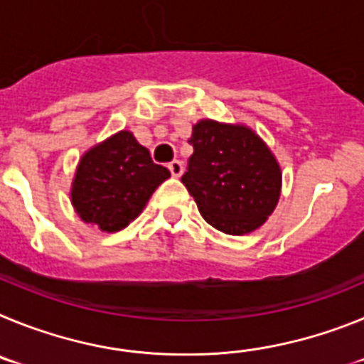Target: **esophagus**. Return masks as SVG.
Returning a JSON list of instances; mask_svg holds the SVG:
<instances>
[{"mask_svg":"<svg viewBox=\"0 0 364 364\" xmlns=\"http://www.w3.org/2000/svg\"><path fill=\"white\" fill-rule=\"evenodd\" d=\"M169 171H171L173 176H180L182 173H184V164L180 162V160H173V162H169Z\"/></svg>","mask_w":364,"mask_h":364,"instance_id":"1","label":"esophagus"}]
</instances>
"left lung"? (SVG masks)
Returning <instances> with one entry per match:
<instances>
[{"label":"left lung","mask_w":364,"mask_h":364,"mask_svg":"<svg viewBox=\"0 0 364 364\" xmlns=\"http://www.w3.org/2000/svg\"><path fill=\"white\" fill-rule=\"evenodd\" d=\"M193 154L182 184L208 224L228 235L257 230L281 195V167L262 140L244 125L200 120L189 138Z\"/></svg>","instance_id":"1"}]
</instances>
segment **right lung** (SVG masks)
Instances as JSON below:
<instances>
[{"label": "right lung", "mask_w": 364, "mask_h": 364, "mask_svg": "<svg viewBox=\"0 0 364 364\" xmlns=\"http://www.w3.org/2000/svg\"><path fill=\"white\" fill-rule=\"evenodd\" d=\"M169 176V169L154 164L129 131H120L83 154L70 198L83 222L112 233L134 220Z\"/></svg>", "instance_id": "right-lung-1"}]
</instances>
